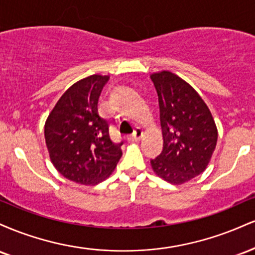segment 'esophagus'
<instances>
[{
  "mask_svg": "<svg viewBox=\"0 0 255 255\" xmlns=\"http://www.w3.org/2000/svg\"><path fill=\"white\" fill-rule=\"evenodd\" d=\"M142 136V130L141 128H136L135 130H134V133L131 134V135L128 136V141L129 142H135V141H139L140 137Z\"/></svg>",
  "mask_w": 255,
  "mask_h": 255,
  "instance_id": "obj_1",
  "label": "esophagus"
}]
</instances>
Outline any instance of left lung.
<instances>
[{
    "label": "left lung",
    "instance_id": "left-lung-1",
    "mask_svg": "<svg viewBox=\"0 0 255 255\" xmlns=\"http://www.w3.org/2000/svg\"><path fill=\"white\" fill-rule=\"evenodd\" d=\"M159 103L163 151L153 171L172 184L188 182L206 169L217 144V127L200 96L171 72L151 75Z\"/></svg>",
    "mask_w": 255,
    "mask_h": 255
}]
</instances>
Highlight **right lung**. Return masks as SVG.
I'll return each mask as SVG.
<instances>
[{"label": "right lung", "instance_id": "right-lung-1", "mask_svg": "<svg viewBox=\"0 0 255 255\" xmlns=\"http://www.w3.org/2000/svg\"><path fill=\"white\" fill-rule=\"evenodd\" d=\"M109 77L93 74L72 85L58 99L44 127L50 159L61 175L80 184L109 177L122 156L124 141L111 140L98 101Z\"/></svg>", "mask_w": 255, "mask_h": 255}]
</instances>
